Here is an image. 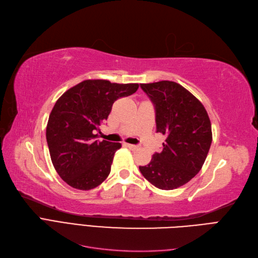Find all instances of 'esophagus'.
Masks as SVG:
<instances>
[{
  "label": "esophagus",
  "mask_w": 258,
  "mask_h": 258,
  "mask_svg": "<svg viewBox=\"0 0 258 258\" xmlns=\"http://www.w3.org/2000/svg\"><path fill=\"white\" fill-rule=\"evenodd\" d=\"M126 147L132 149V150H136V149H138V146L136 145H131V144H126Z\"/></svg>",
  "instance_id": "obj_1"
}]
</instances>
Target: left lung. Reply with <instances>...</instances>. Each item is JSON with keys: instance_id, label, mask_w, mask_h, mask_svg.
I'll return each mask as SVG.
<instances>
[{"instance_id": "left-lung-1", "label": "left lung", "mask_w": 258, "mask_h": 258, "mask_svg": "<svg viewBox=\"0 0 258 258\" xmlns=\"http://www.w3.org/2000/svg\"><path fill=\"white\" fill-rule=\"evenodd\" d=\"M155 109L156 133L166 135L163 150L139 166L143 176L161 189L184 185L202 169L212 143L211 122L204 105L177 82L141 84Z\"/></svg>"}]
</instances>
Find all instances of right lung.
I'll return each mask as SVG.
<instances>
[{
  "label": "right lung",
  "mask_w": 258,
  "mask_h": 258,
  "mask_svg": "<svg viewBox=\"0 0 258 258\" xmlns=\"http://www.w3.org/2000/svg\"><path fill=\"white\" fill-rule=\"evenodd\" d=\"M138 84H111L103 79L85 80L56 101L46 128L52 164L59 176L74 188L92 189L110 173L120 143L95 138L112 104L135 93Z\"/></svg>",
  "instance_id": "add662e5"
}]
</instances>
